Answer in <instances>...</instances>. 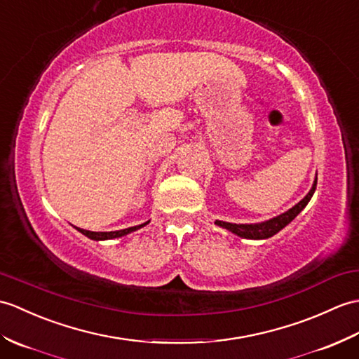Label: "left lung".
<instances>
[{"mask_svg":"<svg viewBox=\"0 0 359 359\" xmlns=\"http://www.w3.org/2000/svg\"><path fill=\"white\" fill-rule=\"evenodd\" d=\"M315 189H316V179L313 182L311 191L306 194V197L303 200H299V202L295 206L290 208L289 211L283 212V214L277 215V217H273L268 222L254 223V224H237V223H228V222L215 220V224H217V226H222L224 229L231 231L232 234H236L241 238H251V240L269 238V237L277 234V232H280L285 226H287V224L304 210L306 205L309 203V200L312 198Z\"/></svg>","mask_w":359,"mask_h":359,"instance_id":"1","label":"left lung"}]
</instances>
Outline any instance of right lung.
Segmentation results:
<instances>
[{
	"label": "right lung",
	"mask_w": 359,
	"mask_h": 359,
	"mask_svg": "<svg viewBox=\"0 0 359 359\" xmlns=\"http://www.w3.org/2000/svg\"><path fill=\"white\" fill-rule=\"evenodd\" d=\"M148 223L149 222H145V223H142V224H137V226H131V228L121 229V231H110V232H93V231H86V229H81V228H76V226H74V228H76L81 232V234H84L86 237L99 241V240H111V238H118V237H122V236H127V234H130V232H133V231H137L140 228H144L145 224H148Z\"/></svg>",
	"instance_id": "add662e5"
}]
</instances>
